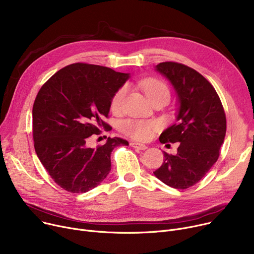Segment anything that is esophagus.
<instances>
[{
    "label": "esophagus",
    "mask_w": 254,
    "mask_h": 254,
    "mask_svg": "<svg viewBox=\"0 0 254 254\" xmlns=\"http://www.w3.org/2000/svg\"><path fill=\"white\" fill-rule=\"evenodd\" d=\"M130 146H131L132 148L136 149V150H141V151L146 150V149L148 148L146 145H144V144H142V143H138V142H131V143H130Z\"/></svg>",
    "instance_id": "34e87169"
}]
</instances>
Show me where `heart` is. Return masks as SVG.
Instances as JSON below:
<instances>
[{"mask_svg": "<svg viewBox=\"0 0 254 254\" xmlns=\"http://www.w3.org/2000/svg\"><path fill=\"white\" fill-rule=\"evenodd\" d=\"M140 86L145 92L149 100H153L159 96L170 95L165 83L156 78H147L140 81ZM127 94V87L123 86L118 89L111 98L110 108L112 111H120L124 102L125 96ZM159 125L154 121H143V120H126L121 123V129L130 138L136 140L145 141L152 137L153 132L158 128Z\"/></svg>", "mask_w": 254, "mask_h": 254, "instance_id": "b5f03b06", "label": "heart"}]
</instances>
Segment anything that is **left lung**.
Returning a JSON list of instances; mask_svg holds the SVG:
<instances>
[{
  "instance_id": "1",
  "label": "left lung",
  "mask_w": 254,
  "mask_h": 254,
  "mask_svg": "<svg viewBox=\"0 0 254 254\" xmlns=\"http://www.w3.org/2000/svg\"><path fill=\"white\" fill-rule=\"evenodd\" d=\"M155 70L171 82L179 105L176 123L162 131L159 141L180 146L176 155L163 152L164 161L153 174L172 188L187 189L216 162L226 136V114L211 83L191 67L162 62Z\"/></svg>"
}]
</instances>
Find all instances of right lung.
<instances>
[{"label":"right lung","instance_id":"right-lung-1","mask_svg":"<svg viewBox=\"0 0 254 254\" xmlns=\"http://www.w3.org/2000/svg\"><path fill=\"white\" fill-rule=\"evenodd\" d=\"M129 73L87 63L64 67L39 91L32 108L36 153L50 177L70 193L88 192L102 183L111 170V152L127 146L121 138H108L103 146L90 148L92 134L109 126L114 93Z\"/></svg>","mask_w":254,"mask_h":254}]
</instances>
